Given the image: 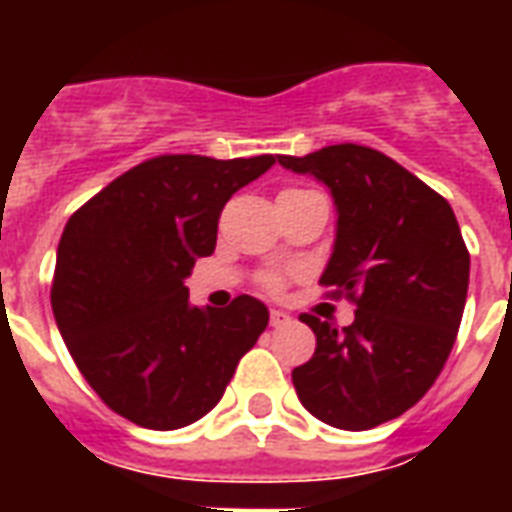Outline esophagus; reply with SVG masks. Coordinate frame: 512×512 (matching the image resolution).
<instances>
[{
  "label": "esophagus",
  "mask_w": 512,
  "mask_h": 512,
  "mask_svg": "<svg viewBox=\"0 0 512 512\" xmlns=\"http://www.w3.org/2000/svg\"><path fill=\"white\" fill-rule=\"evenodd\" d=\"M290 323V315L282 310H271V326H285Z\"/></svg>",
  "instance_id": "obj_1"
}]
</instances>
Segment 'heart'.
Here are the masks:
<instances>
[{"label": "heart", "instance_id": "obj_1", "mask_svg": "<svg viewBox=\"0 0 512 512\" xmlns=\"http://www.w3.org/2000/svg\"><path fill=\"white\" fill-rule=\"evenodd\" d=\"M299 191H304V189H285L282 194H299ZM282 285H285V279L279 277V274H268V277H263V288L271 290V293L282 290Z\"/></svg>", "mask_w": 512, "mask_h": 512}]
</instances>
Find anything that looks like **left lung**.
<instances>
[{"label": "left lung", "instance_id": "1", "mask_svg": "<svg viewBox=\"0 0 512 512\" xmlns=\"http://www.w3.org/2000/svg\"><path fill=\"white\" fill-rule=\"evenodd\" d=\"M277 161L332 191L337 235L321 285L356 304L343 329L301 315L318 345L293 370L296 395L332 428H376L428 392L455 345L469 290L461 227L450 202L373 147Z\"/></svg>", "mask_w": 512, "mask_h": 512}]
</instances>
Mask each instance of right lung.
Masks as SVG:
<instances>
[{
  "instance_id": "add662e5",
  "label": "right lung",
  "mask_w": 512,
  "mask_h": 512,
  "mask_svg": "<svg viewBox=\"0 0 512 512\" xmlns=\"http://www.w3.org/2000/svg\"><path fill=\"white\" fill-rule=\"evenodd\" d=\"M271 164L274 156L150 158L65 224L54 321L87 384L134 425L175 430L205 417L266 332L263 301L200 310L183 279L216 249L224 202Z\"/></svg>"
}]
</instances>
